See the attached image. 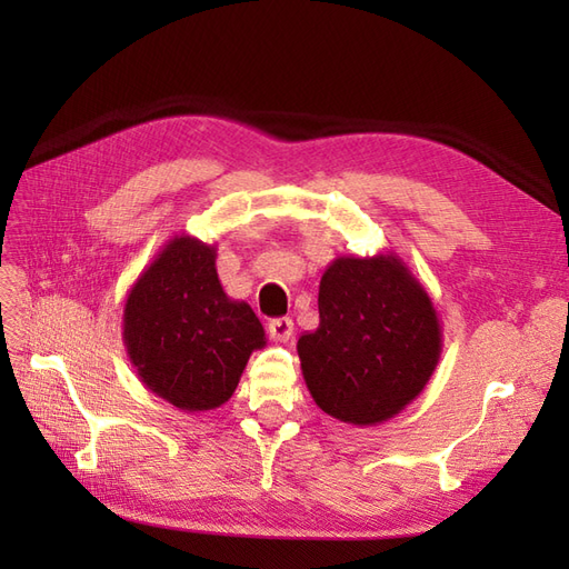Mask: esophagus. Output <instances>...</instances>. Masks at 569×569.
<instances>
[{"label":"esophagus","instance_id":"34e87169","mask_svg":"<svg viewBox=\"0 0 569 569\" xmlns=\"http://www.w3.org/2000/svg\"><path fill=\"white\" fill-rule=\"evenodd\" d=\"M291 332H295V322H291L289 318H274L268 322V335L272 341H289Z\"/></svg>","mask_w":569,"mask_h":569}]
</instances>
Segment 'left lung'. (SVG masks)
<instances>
[{
  "mask_svg": "<svg viewBox=\"0 0 569 569\" xmlns=\"http://www.w3.org/2000/svg\"><path fill=\"white\" fill-rule=\"evenodd\" d=\"M320 325L297 341L313 401L341 422L370 427L418 399L441 358L427 289L396 253L339 256L318 291Z\"/></svg>",
  "mask_w": 569,
  "mask_h": 569,
  "instance_id": "8db88e82",
  "label": "left lung"
}]
</instances>
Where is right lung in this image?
Here are the masks:
<instances>
[{
    "instance_id": "obj_1",
    "label": "right lung",
    "mask_w": 569,
    "mask_h": 569,
    "mask_svg": "<svg viewBox=\"0 0 569 569\" xmlns=\"http://www.w3.org/2000/svg\"><path fill=\"white\" fill-rule=\"evenodd\" d=\"M216 244L176 234L130 287L123 341L142 385L182 412L220 408L266 332L247 301L226 295Z\"/></svg>"
}]
</instances>
